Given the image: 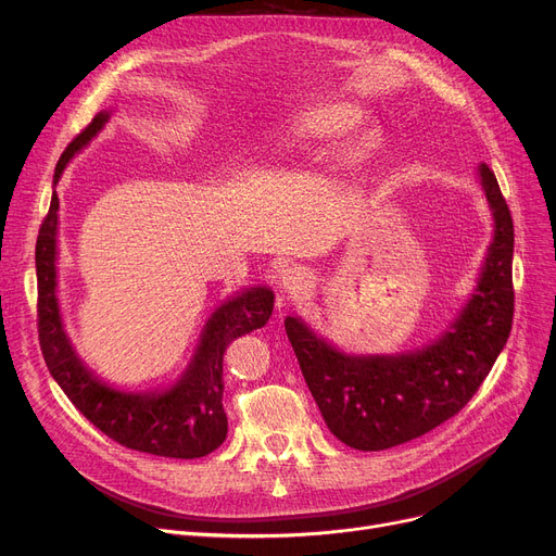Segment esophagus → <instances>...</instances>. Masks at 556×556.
Listing matches in <instances>:
<instances>
[{"mask_svg": "<svg viewBox=\"0 0 556 556\" xmlns=\"http://www.w3.org/2000/svg\"><path fill=\"white\" fill-rule=\"evenodd\" d=\"M309 285V276L301 267H285L280 271V289L292 299L301 296Z\"/></svg>", "mask_w": 556, "mask_h": 556, "instance_id": "1", "label": "esophagus"}]
</instances>
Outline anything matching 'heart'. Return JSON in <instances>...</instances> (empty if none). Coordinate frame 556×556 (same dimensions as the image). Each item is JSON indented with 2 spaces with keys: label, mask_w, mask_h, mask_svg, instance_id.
<instances>
[{
  "label": "heart",
  "mask_w": 556,
  "mask_h": 556,
  "mask_svg": "<svg viewBox=\"0 0 556 556\" xmlns=\"http://www.w3.org/2000/svg\"><path fill=\"white\" fill-rule=\"evenodd\" d=\"M366 113L351 101H326L299 111L274 138L271 155L276 161L292 157L305 151L332 149L337 167H355L366 163L380 147V130L364 126Z\"/></svg>",
  "instance_id": "heart-1"
}]
</instances>
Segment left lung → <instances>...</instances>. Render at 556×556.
Returning <instances> with one entry per match:
<instances>
[{"label":"left lung","mask_w":556,"mask_h":556,"mask_svg":"<svg viewBox=\"0 0 556 556\" xmlns=\"http://www.w3.org/2000/svg\"><path fill=\"white\" fill-rule=\"evenodd\" d=\"M493 240L472 294L437 339L403 353H346L301 316L285 330L328 430L355 451L407 443L453 418L480 389L514 321V222L495 174L478 167Z\"/></svg>","instance_id":"left-lung-1"}]
</instances>
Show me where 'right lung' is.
<instances>
[{
    "instance_id": "add662e5",
    "label": "right lung",
    "mask_w": 556,
    "mask_h": 556,
    "mask_svg": "<svg viewBox=\"0 0 556 556\" xmlns=\"http://www.w3.org/2000/svg\"><path fill=\"white\" fill-rule=\"evenodd\" d=\"M113 111L94 115L90 126L65 149L54 172L59 185L74 153H81L109 124ZM38 332L45 364L72 405L105 437L157 457L197 459L226 441L224 412V353L228 343L262 328L274 312V292L267 285L244 287L207 316L194 353L180 376L147 391H128L101 380L76 353L59 301V194L51 192L47 219L36 244Z\"/></svg>"
}]
</instances>
